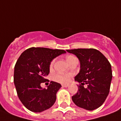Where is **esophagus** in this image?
<instances>
[{"label":"esophagus","instance_id":"1","mask_svg":"<svg viewBox=\"0 0 121 121\" xmlns=\"http://www.w3.org/2000/svg\"><path fill=\"white\" fill-rule=\"evenodd\" d=\"M62 87H65V88H66V87L69 86V85H68V84H66V85H62Z\"/></svg>","mask_w":121,"mask_h":121}]
</instances>
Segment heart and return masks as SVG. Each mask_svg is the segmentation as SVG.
Listing matches in <instances>:
<instances>
[{
	"label": "heart",
	"mask_w": 121,
	"mask_h": 121,
	"mask_svg": "<svg viewBox=\"0 0 121 121\" xmlns=\"http://www.w3.org/2000/svg\"><path fill=\"white\" fill-rule=\"evenodd\" d=\"M75 57H74V56H68L67 57V60H69L71 59H73V58H74ZM54 62L55 60H53L52 62H51V63H50V67H52V66L54 65ZM73 76V74L71 73H69V74H64V73H57L54 76V79L55 81H57L59 83H67L68 81H69V79L71 78V77Z\"/></svg>",
	"instance_id": "heart-1"
}]
</instances>
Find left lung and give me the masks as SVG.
Masks as SVG:
<instances>
[{
  "instance_id": "left-lung-1",
  "label": "left lung",
  "mask_w": 121,
  "mask_h": 121,
  "mask_svg": "<svg viewBox=\"0 0 121 121\" xmlns=\"http://www.w3.org/2000/svg\"><path fill=\"white\" fill-rule=\"evenodd\" d=\"M77 56L80 71L74 79L79 82L78 91L72 96L77 106L88 110L99 108L107 99L110 91L112 74L111 65L105 57L95 48L67 50ZM85 84L87 85L84 87Z\"/></svg>"
}]
</instances>
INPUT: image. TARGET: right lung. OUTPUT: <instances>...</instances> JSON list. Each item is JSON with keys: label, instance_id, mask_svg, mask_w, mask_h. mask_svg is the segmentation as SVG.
<instances>
[{"label": "right lung", "instance_id": "right-lung-1", "mask_svg": "<svg viewBox=\"0 0 121 121\" xmlns=\"http://www.w3.org/2000/svg\"><path fill=\"white\" fill-rule=\"evenodd\" d=\"M66 53L65 50L31 47L21 54L14 67V83L19 99L30 111L41 112L50 108L56 100L60 84L50 81L47 88L41 87L47 81L50 62L54 58Z\"/></svg>", "mask_w": 121, "mask_h": 121}]
</instances>
